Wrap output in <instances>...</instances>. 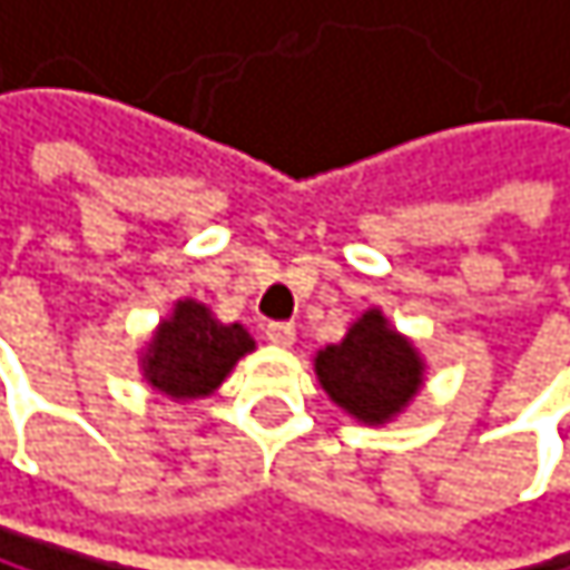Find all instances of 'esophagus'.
I'll list each match as a JSON object with an SVG mask.
<instances>
[{"mask_svg":"<svg viewBox=\"0 0 570 570\" xmlns=\"http://www.w3.org/2000/svg\"><path fill=\"white\" fill-rule=\"evenodd\" d=\"M294 338H297L294 324H287V321H273V324H266V342H273V345H279V348H291Z\"/></svg>","mask_w":570,"mask_h":570,"instance_id":"esophagus-1","label":"esophagus"}]
</instances>
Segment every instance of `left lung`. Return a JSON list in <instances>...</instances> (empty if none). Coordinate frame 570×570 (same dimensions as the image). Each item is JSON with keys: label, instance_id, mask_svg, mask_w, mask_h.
Returning a JSON list of instances; mask_svg holds the SVG:
<instances>
[{"label": "left lung", "instance_id": "8db88e82", "mask_svg": "<svg viewBox=\"0 0 570 570\" xmlns=\"http://www.w3.org/2000/svg\"><path fill=\"white\" fill-rule=\"evenodd\" d=\"M314 372L327 400L352 421L383 428L424 390L428 362L380 307H368L348 324L342 342L317 348Z\"/></svg>", "mask_w": 570, "mask_h": 570}]
</instances>
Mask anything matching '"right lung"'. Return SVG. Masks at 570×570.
Wrapping results in <instances>:
<instances>
[{"label": "right lung", "mask_w": 570, "mask_h": 570, "mask_svg": "<svg viewBox=\"0 0 570 570\" xmlns=\"http://www.w3.org/2000/svg\"><path fill=\"white\" fill-rule=\"evenodd\" d=\"M256 348L243 324L218 321L208 304L180 297L174 311L153 327L146 348L139 352V372L149 390L190 403L212 396L235 368V362Z\"/></svg>", "instance_id": "add662e5"}]
</instances>
